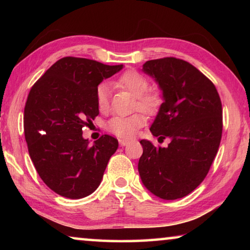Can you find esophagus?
Here are the masks:
<instances>
[{
	"mask_svg": "<svg viewBox=\"0 0 250 250\" xmlns=\"http://www.w3.org/2000/svg\"><path fill=\"white\" fill-rule=\"evenodd\" d=\"M119 145H120L121 146H125L126 145H129V141H126V140H119Z\"/></svg>",
	"mask_w": 250,
	"mask_h": 250,
	"instance_id": "esophagus-1",
	"label": "esophagus"
}]
</instances>
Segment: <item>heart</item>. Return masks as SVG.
Returning <instances> with one entry per match:
<instances>
[{"mask_svg": "<svg viewBox=\"0 0 250 250\" xmlns=\"http://www.w3.org/2000/svg\"><path fill=\"white\" fill-rule=\"evenodd\" d=\"M118 87L125 88L135 96V105L143 112L152 115L162 104V97L156 91L149 89V80L137 70L130 69L125 71L115 82ZM110 88L107 83H100L96 89V101L100 111H105L109 107ZM145 125V118L142 115L135 113L132 116L111 118L107 124V129L110 132L120 138H132L138 130Z\"/></svg>", "mask_w": 250, "mask_h": 250, "instance_id": "heart-1", "label": "heart"}]
</instances>
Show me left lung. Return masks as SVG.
Wrapping results in <instances>:
<instances>
[{
  "label": "left lung",
  "instance_id": "1",
  "mask_svg": "<svg viewBox=\"0 0 250 250\" xmlns=\"http://www.w3.org/2000/svg\"><path fill=\"white\" fill-rule=\"evenodd\" d=\"M142 71L154 78L163 103L150 131L167 147L141 140L138 170L143 185L162 200H177L205 179L216 156L223 110L214 83L189 62L174 57L147 61Z\"/></svg>",
  "mask_w": 250,
  "mask_h": 250
}]
</instances>
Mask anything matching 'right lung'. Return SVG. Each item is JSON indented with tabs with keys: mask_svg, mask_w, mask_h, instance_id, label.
I'll use <instances>...</instances> for the list:
<instances>
[{
	"mask_svg": "<svg viewBox=\"0 0 250 250\" xmlns=\"http://www.w3.org/2000/svg\"><path fill=\"white\" fill-rule=\"evenodd\" d=\"M122 67L64 57L29 91L24 109L28 153L41 179L58 195L79 200L94 193L103 180L118 140L104 134L90 146L83 128L99 115L98 84Z\"/></svg>",
	"mask_w": 250,
	"mask_h": 250,
	"instance_id": "right-lung-1",
	"label": "right lung"
}]
</instances>
